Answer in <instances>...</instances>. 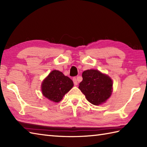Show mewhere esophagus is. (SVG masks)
I'll return each mask as SVG.
<instances>
[{"mask_svg":"<svg viewBox=\"0 0 147 147\" xmlns=\"http://www.w3.org/2000/svg\"><path fill=\"white\" fill-rule=\"evenodd\" d=\"M73 82H74V85H78V80L76 77H74L73 78Z\"/></svg>","mask_w":147,"mask_h":147,"instance_id":"esophagus-1","label":"esophagus"}]
</instances>
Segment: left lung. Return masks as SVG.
<instances>
[{
  "label": "left lung",
  "mask_w": 147,
  "mask_h": 147,
  "mask_svg": "<svg viewBox=\"0 0 147 147\" xmlns=\"http://www.w3.org/2000/svg\"><path fill=\"white\" fill-rule=\"evenodd\" d=\"M83 81L79 88L91 104L98 105L110 97L112 90V80L100 72L90 69L82 74Z\"/></svg>",
  "instance_id": "obj_1"
}]
</instances>
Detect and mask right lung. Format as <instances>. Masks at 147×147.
I'll list each match as a JSON object with an SVG mask.
<instances>
[{"label":"right lung","mask_w":147,"mask_h":147,"mask_svg":"<svg viewBox=\"0 0 147 147\" xmlns=\"http://www.w3.org/2000/svg\"><path fill=\"white\" fill-rule=\"evenodd\" d=\"M73 86V82L69 78L61 71L54 70L43 81L42 91L43 96L50 100L59 102Z\"/></svg>","instance_id":"1"}]
</instances>
